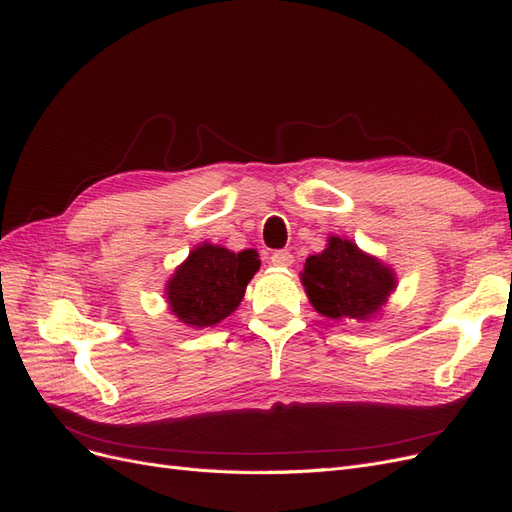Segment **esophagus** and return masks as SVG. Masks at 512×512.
Instances as JSON below:
<instances>
[{"instance_id": "34e87169", "label": "esophagus", "mask_w": 512, "mask_h": 512, "mask_svg": "<svg viewBox=\"0 0 512 512\" xmlns=\"http://www.w3.org/2000/svg\"><path fill=\"white\" fill-rule=\"evenodd\" d=\"M270 259H272V264L279 268H289L291 264H294V255H291L289 251H274Z\"/></svg>"}]
</instances>
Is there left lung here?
<instances>
[{"label":"left lung","mask_w":512,"mask_h":512,"mask_svg":"<svg viewBox=\"0 0 512 512\" xmlns=\"http://www.w3.org/2000/svg\"><path fill=\"white\" fill-rule=\"evenodd\" d=\"M302 283L315 309L330 319H369L394 289L392 272L358 246L330 238L324 253L306 259Z\"/></svg>","instance_id":"1"}]
</instances>
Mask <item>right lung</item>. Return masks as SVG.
Masks as SVG:
<instances>
[{"instance_id":"obj_1","label":"right lung","mask_w":512,"mask_h":512,"mask_svg":"<svg viewBox=\"0 0 512 512\" xmlns=\"http://www.w3.org/2000/svg\"><path fill=\"white\" fill-rule=\"evenodd\" d=\"M257 270L259 259L251 248L242 253L212 244L195 248L167 285L173 315L195 328L218 324L238 309Z\"/></svg>"}]
</instances>
